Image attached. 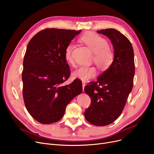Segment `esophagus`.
I'll return each instance as SVG.
<instances>
[{
	"label": "esophagus",
	"mask_w": 154,
	"mask_h": 154,
	"mask_svg": "<svg viewBox=\"0 0 154 154\" xmlns=\"http://www.w3.org/2000/svg\"><path fill=\"white\" fill-rule=\"evenodd\" d=\"M85 86V83L84 82H82V89H83V90H84Z\"/></svg>",
	"instance_id": "obj_1"
}]
</instances>
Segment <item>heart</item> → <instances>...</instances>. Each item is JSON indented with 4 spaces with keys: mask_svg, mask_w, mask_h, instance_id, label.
<instances>
[{
    "mask_svg": "<svg viewBox=\"0 0 154 154\" xmlns=\"http://www.w3.org/2000/svg\"><path fill=\"white\" fill-rule=\"evenodd\" d=\"M80 39L94 52L93 60L99 69L106 70L110 68L115 59V53L108 46L107 40L94 32H89L83 35ZM75 45L72 42L66 45L65 50V58L70 64H73L72 53ZM97 70L94 66H81L73 72V76L82 80L88 81L96 75Z\"/></svg>",
    "mask_w": 154,
    "mask_h": 154,
    "instance_id": "heart-1",
    "label": "heart"
}]
</instances>
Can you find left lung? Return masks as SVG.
I'll list each match as a JSON object with an SVG mask.
<instances>
[{"label":"left lung","mask_w":154,"mask_h":154,"mask_svg":"<svg viewBox=\"0 0 154 154\" xmlns=\"http://www.w3.org/2000/svg\"><path fill=\"white\" fill-rule=\"evenodd\" d=\"M97 32L111 39L115 59L97 81L85 85L84 91L90 96L91 103L84 116L90 123L103 126L114 122L122 114L133 88L135 61L131 43L122 33L111 28Z\"/></svg>","instance_id":"left-lung-1"}]
</instances>
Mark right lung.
<instances>
[{
	"instance_id": "add662e5",
	"label": "right lung",
	"mask_w": 154,
	"mask_h": 154,
	"mask_svg": "<svg viewBox=\"0 0 154 154\" xmlns=\"http://www.w3.org/2000/svg\"><path fill=\"white\" fill-rule=\"evenodd\" d=\"M81 31L46 28L36 33L27 46L22 72L23 95L26 109L39 123L59 121L67 104L82 91L78 79L62 85L70 75L65 48Z\"/></svg>"
}]
</instances>
